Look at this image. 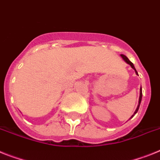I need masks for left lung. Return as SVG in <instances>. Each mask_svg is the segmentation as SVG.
<instances>
[{"instance_id":"obj_1","label":"left lung","mask_w":160,"mask_h":160,"mask_svg":"<svg viewBox=\"0 0 160 160\" xmlns=\"http://www.w3.org/2000/svg\"><path fill=\"white\" fill-rule=\"evenodd\" d=\"M121 57H122V58H123V60H124V61H125V62H126L127 64H129V65H130V66L132 67V68H133V69H134V70H135V73H136V74H137V75H138V72H137V70H136V69H135L134 65H133V64L132 63V62H131V61H129V59H128V57H125V55H123V54H121ZM142 87H141V88H140V95H139L138 105V107H137V108H136V110H135L134 113H133V116H132V117H131L130 118H132V117H133V116H134L135 114H136V113L138 112V108H139V107H140V103H141V101H142Z\"/></svg>"}]
</instances>
